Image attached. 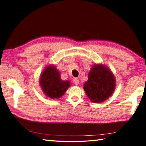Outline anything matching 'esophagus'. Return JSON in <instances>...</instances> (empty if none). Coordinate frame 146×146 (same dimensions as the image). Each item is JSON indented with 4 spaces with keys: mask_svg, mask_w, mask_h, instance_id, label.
Wrapping results in <instances>:
<instances>
[{
    "mask_svg": "<svg viewBox=\"0 0 146 146\" xmlns=\"http://www.w3.org/2000/svg\"><path fill=\"white\" fill-rule=\"evenodd\" d=\"M73 84L76 85V86H77V85L79 84V80L78 78H75L73 79Z\"/></svg>",
    "mask_w": 146,
    "mask_h": 146,
    "instance_id": "esophagus-1",
    "label": "esophagus"
}]
</instances>
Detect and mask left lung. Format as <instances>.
<instances>
[{"label": "left lung", "mask_w": 146, "mask_h": 146, "mask_svg": "<svg viewBox=\"0 0 146 146\" xmlns=\"http://www.w3.org/2000/svg\"><path fill=\"white\" fill-rule=\"evenodd\" d=\"M115 82L114 75L107 66L95 64L89 71L88 80L84 84V89L92 102H103L113 93Z\"/></svg>", "instance_id": "1"}]
</instances>
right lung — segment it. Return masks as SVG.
I'll use <instances>...</instances> for the list:
<instances>
[{"mask_svg": "<svg viewBox=\"0 0 146 146\" xmlns=\"http://www.w3.org/2000/svg\"><path fill=\"white\" fill-rule=\"evenodd\" d=\"M39 86L45 96L51 99H59L70 87V82L60 78L59 71L53 64L47 66L39 76Z\"/></svg>", "mask_w": 146, "mask_h": 146, "instance_id": "right-lung-1", "label": "right lung"}]
</instances>
